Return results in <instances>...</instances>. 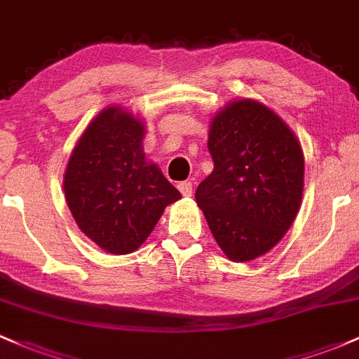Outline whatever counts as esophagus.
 <instances>
[{"label":"esophagus","instance_id":"obj_1","mask_svg":"<svg viewBox=\"0 0 359 359\" xmlns=\"http://www.w3.org/2000/svg\"><path fill=\"white\" fill-rule=\"evenodd\" d=\"M177 187H179L180 194H182L184 198H191L192 196V182H189V180H186V182H180Z\"/></svg>","mask_w":359,"mask_h":359}]
</instances>
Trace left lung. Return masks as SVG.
I'll use <instances>...</instances> for the list:
<instances>
[{"label": "left lung", "instance_id": "obj_1", "mask_svg": "<svg viewBox=\"0 0 359 359\" xmlns=\"http://www.w3.org/2000/svg\"><path fill=\"white\" fill-rule=\"evenodd\" d=\"M215 168L196 191L210 230L230 261L267 254L297 218L305 160L286 122L261 102L242 98L211 121Z\"/></svg>", "mask_w": 359, "mask_h": 359}]
</instances>
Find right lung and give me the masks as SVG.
<instances>
[{"label":"right lung","mask_w":359,"mask_h":359,"mask_svg":"<svg viewBox=\"0 0 359 359\" xmlns=\"http://www.w3.org/2000/svg\"><path fill=\"white\" fill-rule=\"evenodd\" d=\"M144 124L107 107L71 153L65 196L78 228L109 254L135 252L168 204L182 196L143 151Z\"/></svg>","instance_id":"right-lung-1"}]
</instances>
